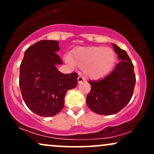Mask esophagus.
Wrapping results in <instances>:
<instances>
[{
    "mask_svg": "<svg viewBox=\"0 0 154 154\" xmlns=\"http://www.w3.org/2000/svg\"><path fill=\"white\" fill-rule=\"evenodd\" d=\"M77 81H78V83H81L84 82V81H85V78L83 77L82 76H79L78 78H77Z\"/></svg>",
    "mask_w": 154,
    "mask_h": 154,
    "instance_id": "obj_1",
    "label": "esophagus"
}]
</instances>
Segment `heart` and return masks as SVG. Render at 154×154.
Returning <instances> with one entry per match:
<instances>
[{
  "label": "heart",
  "mask_w": 154,
  "mask_h": 154,
  "mask_svg": "<svg viewBox=\"0 0 154 154\" xmlns=\"http://www.w3.org/2000/svg\"><path fill=\"white\" fill-rule=\"evenodd\" d=\"M115 60L116 56L112 49L92 46L75 49L67 61L85 68L88 77L93 79H100L111 71Z\"/></svg>",
  "instance_id": "heart-1"
}]
</instances>
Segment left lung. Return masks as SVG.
Instances as JSON below:
<instances>
[{"instance_id":"obj_1","label":"left lung","mask_w":154,"mask_h":154,"mask_svg":"<svg viewBox=\"0 0 154 154\" xmlns=\"http://www.w3.org/2000/svg\"><path fill=\"white\" fill-rule=\"evenodd\" d=\"M121 61L109 75L100 80H90L91 91L86 98L88 106L101 115L116 114L127 106L133 95L135 75L131 59L125 50L112 44Z\"/></svg>"}]
</instances>
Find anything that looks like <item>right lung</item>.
<instances>
[{
	"label": "right lung",
	"instance_id": "add662e5",
	"mask_svg": "<svg viewBox=\"0 0 154 154\" xmlns=\"http://www.w3.org/2000/svg\"><path fill=\"white\" fill-rule=\"evenodd\" d=\"M59 41L43 40L24 52L20 64L19 87L26 106L41 116H53L62 110L67 91L77 85V73L63 74Z\"/></svg>",
	"mask_w": 154,
	"mask_h": 154
}]
</instances>
